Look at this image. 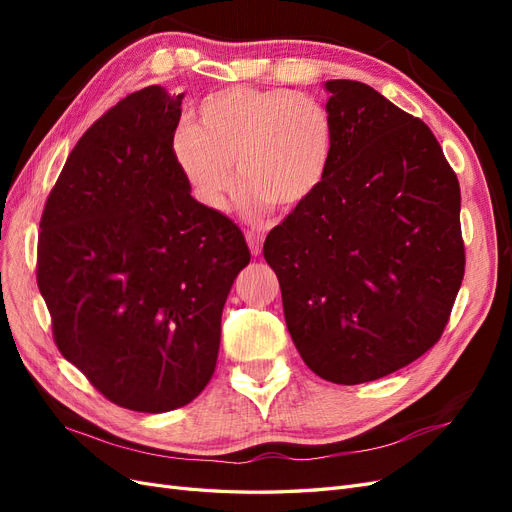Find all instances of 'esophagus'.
<instances>
[{
  "instance_id": "1",
  "label": "esophagus",
  "mask_w": 512,
  "mask_h": 512,
  "mask_svg": "<svg viewBox=\"0 0 512 512\" xmlns=\"http://www.w3.org/2000/svg\"><path fill=\"white\" fill-rule=\"evenodd\" d=\"M247 245H250V250L254 256H260L262 254V237L256 235V232H247Z\"/></svg>"
}]
</instances>
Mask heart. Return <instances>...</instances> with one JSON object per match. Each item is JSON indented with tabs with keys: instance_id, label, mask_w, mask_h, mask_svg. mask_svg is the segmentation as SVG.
Wrapping results in <instances>:
<instances>
[{
	"instance_id": "heart-1",
	"label": "heart",
	"mask_w": 512,
	"mask_h": 512,
	"mask_svg": "<svg viewBox=\"0 0 512 512\" xmlns=\"http://www.w3.org/2000/svg\"><path fill=\"white\" fill-rule=\"evenodd\" d=\"M335 121L320 100L284 89L228 87L198 106L196 123L181 121L170 156L196 203L224 213L243 181L239 207L258 220L273 205L305 207L329 177Z\"/></svg>"
}]
</instances>
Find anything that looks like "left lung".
<instances>
[{
	"instance_id": "1",
	"label": "left lung",
	"mask_w": 512,
	"mask_h": 512,
	"mask_svg": "<svg viewBox=\"0 0 512 512\" xmlns=\"http://www.w3.org/2000/svg\"><path fill=\"white\" fill-rule=\"evenodd\" d=\"M335 153L320 192L262 247L305 365L361 384L438 342L466 252L461 192L427 123L359 81H327Z\"/></svg>"
}]
</instances>
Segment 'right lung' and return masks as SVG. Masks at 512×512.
<instances>
[{
    "label": "right lung",
    "mask_w": 512,
    "mask_h": 512,
    "mask_svg": "<svg viewBox=\"0 0 512 512\" xmlns=\"http://www.w3.org/2000/svg\"><path fill=\"white\" fill-rule=\"evenodd\" d=\"M183 94L134 91L91 126L46 198L38 288L59 352L113 404L160 414L203 393L222 309L250 262L170 156Z\"/></svg>",
    "instance_id": "1"
}]
</instances>
